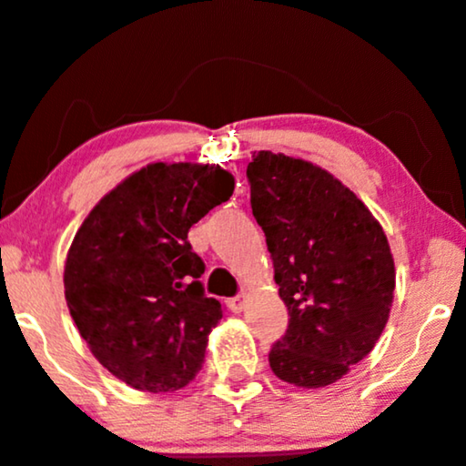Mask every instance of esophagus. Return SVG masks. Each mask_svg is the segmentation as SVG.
I'll use <instances>...</instances> for the list:
<instances>
[{"mask_svg":"<svg viewBox=\"0 0 466 466\" xmlns=\"http://www.w3.org/2000/svg\"><path fill=\"white\" fill-rule=\"evenodd\" d=\"M228 308L234 312V315H238V312H243V308H245V295H237V297H232V299H228Z\"/></svg>","mask_w":466,"mask_h":466,"instance_id":"obj_1","label":"esophagus"}]
</instances>
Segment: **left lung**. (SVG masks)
Returning <instances> with one entry per match:
<instances>
[{"label": "left lung", "instance_id": "obj_1", "mask_svg": "<svg viewBox=\"0 0 466 466\" xmlns=\"http://www.w3.org/2000/svg\"><path fill=\"white\" fill-rule=\"evenodd\" d=\"M248 177L290 317L268 364L284 382L323 389L384 332L395 297L389 238L354 190L319 165L254 151Z\"/></svg>", "mask_w": 466, "mask_h": 466}]
</instances>
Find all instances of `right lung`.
I'll return each instance as SVG.
<instances>
[{
	"label": "right lung",
	"mask_w": 466,
	"mask_h": 466,
	"mask_svg": "<svg viewBox=\"0 0 466 466\" xmlns=\"http://www.w3.org/2000/svg\"><path fill=\"white\" fill-rule=\"evenodd\" d=\"M218 165L151 162L95 204L65 260V299L91 354L145 393L184 389L223 317L188 229L229 199Z\"/></svg>",
	"instance_id": "obj_1"
}]
</instances>
